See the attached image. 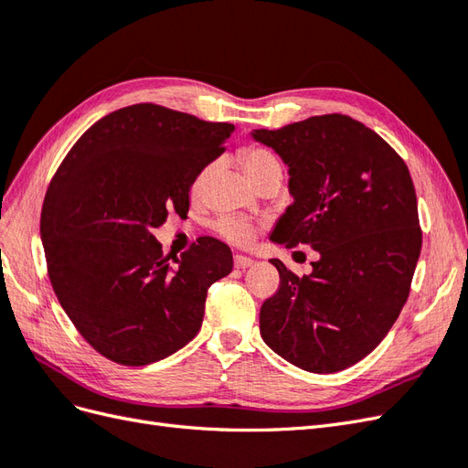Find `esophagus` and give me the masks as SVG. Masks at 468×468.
<instances>
[{"label":"esophagus","instance_id":"34e87169","mask_svg":"<svg viewBox=\"0 0 468 468\" xmlns=\"http://www.w3.org/2000/svg\"><path fill=\"white\" fill-rule=\"evenodd\" d=\"M251 263H253V260L248 258V256H239V253H236V256H234L236 269H248Z\"/></svg>","mask_w":468,"mask_h":468}]
</instances>
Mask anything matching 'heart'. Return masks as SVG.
I'll return each mask as SVG.
<instances>
[{"label": "heart", "mask_w": 468, "mask_h": 468, "mask_svg": "<svg viewBox=\"0 0 468 468\" xmlns=\"http://www.w3.org/2000/svg\"><path fill=\"white\" fill-rule=\"evenodd\" d=\"M239 158H242V165H244L246 174H248V177L251 181H256V179H260V177H263L267 174H273V172H281L282 174V167H281V162H279L277 155L271 154L269 150H265V148L250 146V148H246L242 152V155H239ZM212 169H215V164H210V165L201 169L199 176H197L195 181H193V189L195 191H199L205 186L207 179L212 174ZM217 230L226 239H230V242L239 244V246L251 242L253 234H256V229H253V226L248 220L229 218V217L220 218L217 222Z\"/></svg>", "instance_id": "heart-1"}]
</instances>
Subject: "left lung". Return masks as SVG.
<instances>
[{"instance_id": "8db88e82", "label": "left lung", "mask_w": 468, "mask_h": 468, "mask_svg": "<svg viewBox=\"0 0 468 468\" xmlns=\"http://www.w3.org/2000/svg\"><path fill=\"white\" fill-rule=\"evenodd\" d=\"M251 136L289 165L294 203L271 239L320 253L303 277L271 260L281 285L260 310L261 337L304 371H344L382 342L410 294L421 229L408 165L339 112Z\"/></svg>"}]
</instances>
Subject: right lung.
I'll use <instances>...</instances> for the list:
<instances>
[{
    "instance_id": "right-lung-1",
    "label": "right lung",
    "mask_w": 468,
    "mask_h": 468,
    "mask_svg": "<svg viewBox=\"0 0 468 468\" xmlns=\"http://www.w3.org/2000/svg\"><path fill=\"white\" fill-rule=\"evenodd\" d=\"M230 122L138 103L80 136L40 212L48 277L68 318L103 357L143 367L201 330L207 291L232 251L203 236L169 261L152 230L189 210L195 177L224 152Z\"/></svg>"
}]
</instances>
